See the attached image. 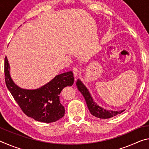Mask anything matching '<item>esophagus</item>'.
I'll return each instance as SVG.
<instances>
[{"label":"esophagus","mask_w":149,"mask_h":149,"mask_svg":"<svg viewBox=\"0 0 149 149\" xmlns=\"http://www.w3.org/2000/svg\"><path fill=\"white\" fill-rule=\"evenodd\" d=\"M73 73H74V76L76 77L78 74H79V70H78L77 68H73Z\"/></svg>","instance_id":"obj_1"}]
</instances>
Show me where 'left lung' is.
<instances>
[{
	"label": "left lung",
	"instance_id": "1",
	"mask_svg": "<svg viewBox=\"0 0 149 149\" xmlns=\"http://www.w3.org/2000/svg\"><path fill=\"white\" fill-rule=\"evenodd\" d=\"M76 85L78 90L84 96V99L86 101L87 107L89 108L91 114L94 116L100 118V119H108V118H112L118 114H120L123 112L125 110H108L104 109V108L100 107L96 103L93 97L91 95L89 90L85 87V85L83 84L80 79H77L76 82Z\"/></svg>",
	"mask_w": 149,
	"mask_h": 149
}]
</instances>
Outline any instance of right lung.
Masks as SVG:
<instances>
[{
    "instance_id": "right-lung-1",
    "label": "right lung",
    "mask_w": 149,
    "mask_h": 149,
    "mask_svg": "<svg viewBox=\"0 0 149 149\" xmlns=\"http://www.w3.org/2000/svg\"><path fill=\"white\" fill-rule=\"evenodd\" d=\"M4 74L7 88L27 116L45 123L54 122L64 116L65 109L60 101L59 95L64 87L74 84V77L72 71L56 75L38 89H22L11 78L10 64L6 56Z\"/></svg>"
}]
</instances>
